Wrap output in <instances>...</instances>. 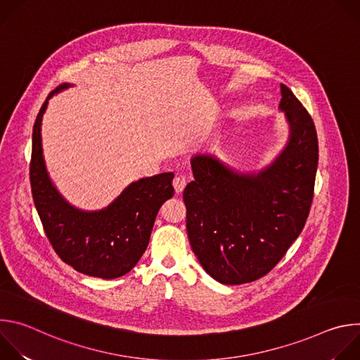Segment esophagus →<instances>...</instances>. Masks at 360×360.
I'll list each match as a JSON object with an SVG mask.
<instances>
[{"label": "esophagus", "mask_w": 360, "mask_h": 360, "mask_svg": "<svg viewBox=\"0 0 360 360\" xmlns=\"http://www.w3.org/2000/svg\"><path fill=\"white\" fill-rule=\"evenodd\" d=\"M172 184H174V188H175L176 193H181V192L185 189V186H186V181H185V178H182V176H175L174 181H172Z\"/></svg>", "instance_id": "1"}]
</instances>
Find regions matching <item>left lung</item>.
Wrapping results in <instances>:
<instances>
[{
  "instance_id": "1",
  "label": "left lung",
  "mask_w": 360,
  "mask_h": 360,
  "mask_svg": "<svg viewBox=\"0 0 360 360\" xmlns=\"http://www.w3.org/2000/svg\"><path fill=\"white\" fill-rule=\"evenodd\" d=\"M289 122L281 155L258 174H239L214 157L192 160L184 189L186 232L202 268L225 285L271 272L302 232L314 199L319 145L312 117L281 84Z\"/></svg>"
}]
</instances>
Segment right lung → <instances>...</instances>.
I'll return each instance as SVG.
<instances>
[{
	"label": "right lung",
	"instance_id": "add662e5",
	"mask_svg": "<svg viewBox=\"0 0 360 360\" xmlns=\"http://www.w3.org/2000/svg\"><path fill=\"white\" fill-rule=\"evenodd\" d=\"M68 86L63 84L49 92L34 124L32 199L49 243L65 264L88 276L115 279L141 259L160 208L174 195V172L132 182L105 210L85 212L74 208L51 182L41 143V121L48 99Z\"/></svg>",
	"mask_w": 360,
	"mask_h": 360
}]
</instances>
